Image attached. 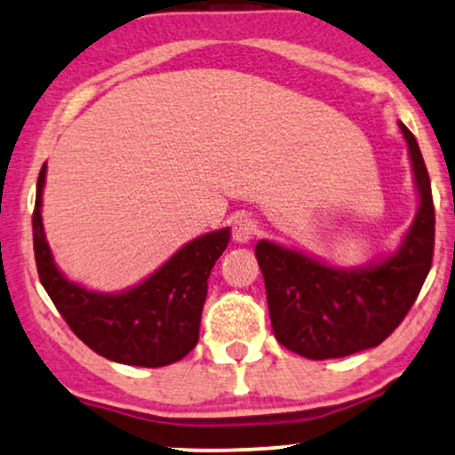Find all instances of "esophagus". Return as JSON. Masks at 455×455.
Masks as SVG:
<instances>
[{"label": "esophagus", "instance_id": "1", "mask_svg": "<svg viewBox=\"0 0 455 455\" xmlns=\"http://www.w3.org/2000/svg\"><path fill=\"white\" fill-rule=\"evenodd\" d=\"M255 234H258V223H255L251 217H238L236 221H234L232 236L236 243H240V244L249 243Z\"/></svg>", "mask_w": 455, "mask_h": 455}]
</instances>
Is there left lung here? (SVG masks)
Returning a JSON list of instances; mask_svg holds the SVG:
<instances>
[{"label": "left lung", "mask_w": 455, "mask_h": 455, "mask_svg": "<svg viewBox=\"0 0 455 455\" xmlns=\"http://www.w3.org/2000/svg\"><path fill=\"white\" fill-rule=\"evenodd\" d=\"M400 132L409 144L419 211L392 258L340 270L268 240L255 247L272 330L293 354L330 360L381 345L418 300L435 253V204L418 140L403 123Z\"/></svg>", "instance_id": "8db88e82"}]
</instances>
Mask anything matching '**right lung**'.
I'll list each match as a JSON object with an SVG mask.
<instances>
[{
  "instance_id": "right-lung-1",
  "label": "right lung",
  "mask_w": 455,
  "mask_h": 455,
  "mask_svg": "<svg viewBox=\"0 0 455 455\" xmlns=\"http://www.w3.org/2000/svg\"><path fill=\"white\" fill-rule=\"evenodd\" d=\"M44 176L46 164L37 176L31 217L36 266L40 283L69 330L95 354L119 364L159 368L183 360L200 339L208 276L228 247L229 229L191 240L130 291H87L52 264L40 215Z\"/></svg>"
}]
</instances>
